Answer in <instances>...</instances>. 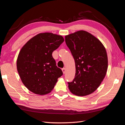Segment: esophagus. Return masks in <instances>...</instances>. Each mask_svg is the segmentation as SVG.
<instances>
[{
  "instance_id": "esophagus-1",
  "label": "esophagus",
  "mask_w": 125,
  "mask_h": 125,
  "mask_svg": "<svg viewBox=\"0 0 125 125\" xmlns=\"http://www.w3.org/2000/svg\"><path fill=\"white\" fill-rule=\"evenodd\" d=\"M62 72L63 73V74H65V73L66 72V69L65 68H63L62 69Z\"/></svg>"
}]
</instances>
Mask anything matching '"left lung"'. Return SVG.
Segmentation results:
<instances>
[{
    "mask_svg": "<svg viewBox=\"0 0 125 125\" xmlns=\"http://www.w3.org/2000/svg\"><path fill=\"white\" fill-rule=\"evenodd\" d=\"M65 39L76 68L75 78L68 82L69 90L78 96L90 95L97 90L106 75L108 67L106 49L97 38L85 31L70 34Z\"/></svg>",
    "mask_w": 125,
    "mask_h": 125,
    "instance_id": "1",
    "label": "left lung"
}]
</instances>
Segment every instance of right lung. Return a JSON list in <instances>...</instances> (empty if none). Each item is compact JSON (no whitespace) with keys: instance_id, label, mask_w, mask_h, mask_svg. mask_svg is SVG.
Returning a JSON list of instances; mask_svg holds the SVG:
<instances>
[{"instance_id":"add662e5","label":"right lung","mask_w":125,"mask_h":125,"mask_svg":"<svg viewBox=\"0 0 125 125\" xmlns=\"http://www.w3.org/2000/svg\"><path fill=\"white\" fill-rule=\"evenodd\" d=\"M64 40L61 35L41 33L31 38L21 49L17 67L23 84L33 93L45 95L54 88L63 75L56 65L52 52Z\"/></svg>"}]
</instances>
